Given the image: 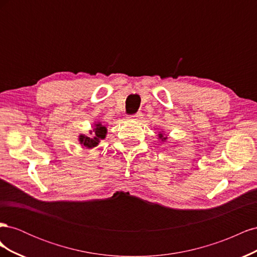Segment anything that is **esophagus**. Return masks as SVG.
Returning <instances> with one entry per match:
<instances>
[{
	"label": "esophagus",
	"mask_w": 257,
	"mask_h": 257,
	"mask_svg": "<svg viewBox=\"0 0 257 257\" xmlns=\"http://www.w3.org/2000/svg\"><path fill=\"white\" fill-rule=\"evenodd\" d=\"M142 116V113L141 112H137V113H134V114H130L127 115V119L130 120H137Z\"/></svg>",
	"instance_id": "1"
}]
</instances>
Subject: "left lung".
I'll return each mask as SVG.
<instances>
[{
  "label": "left lung",
  "instance_id": "1",
  "mask_svg": "<svg viewBox=\"0 0 257 257\" xmlns=\"http://www.w3.org/2000/svg\"><path fill=\"white\" fill-rule=\"evenodd\" d=\"M160 138L162 139V141H166L167 137H163V134H160Z\"/></svg>",
  "mask_w": 257,
  "mask_h": 257
}]
</instances>
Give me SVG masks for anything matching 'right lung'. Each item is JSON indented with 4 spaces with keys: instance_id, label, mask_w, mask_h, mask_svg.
I'll use <instances>...</instances> for the list:
<instances>
[{
    "instance_id": "right-lung-1",
    "label": "right lung",
    "mask_w": 257,
    "mask_h": 257,
    "mask_svg": "<svg viewBox=\"0 0 257 257\" xmlns=\"http://www.w3.org/2000/svg\"><path fill=\"white\" fill-rule=\"evenodd\" d=\"M93 132L95 133V136L91 138L88 136H84V135H80L79 136V142L80 145L82 147H85L87 149H92V148H94L98 145L100 139H104L106 137L107 134V128L106 126L102 125L100 123L95 124V128H93Z\"/></svg>"
}]
</instances>
